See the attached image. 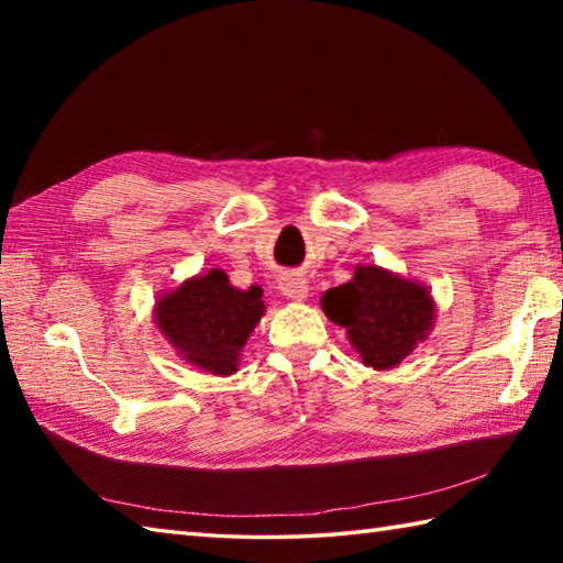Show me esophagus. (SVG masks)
I'll return each mask as SVG.
<instances>
[{
	"mask_svg": "<svg viewBox=\"0 0 563 563\" xmlns=\"http://www.w3.org/2000/svg\"><path fill=\"white\" fill-rule=\"evenodd\" d=\"M278 290H280L285 297H290V300H305L307 292H309L307 280L302 278V275H297V273H285V275H280Z\"/></svg>",
	"mask_w": 563,
	"mask_h": 563,
	"instance_id": "esophagus-1",
	"label": "esophagus"
}]
</instances>
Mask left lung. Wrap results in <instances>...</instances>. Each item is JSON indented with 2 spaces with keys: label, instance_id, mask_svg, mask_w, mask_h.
<instances>
[{
  "label": "left lung",
  "instance_id": "left-lung-1",
  "mask_svg": "<svg viewBox=\"0 0 563 563\" xmlns=\"http://www.w3.org/2000/svg\"><path fill=\"white\" fill-rule=\"evenodd\" d=\"M327 317L349 331L353 349L375 369L399 365L433 324V300L421 285L377 266H361L353 280L321 297Z\"/></svg>",
  "mask_w": 563,
  "mask_h": 563
}]
</instances>
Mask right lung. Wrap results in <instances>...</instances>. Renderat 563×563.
I'll return each mask as SVG.
<instances>
[{
    "label": "right lung",
    "instance_id": "1",
    "mask_svg": "<svg viewBox=\"0 0 563 563\" xmlns=\"http://www.w3.org/2000/svg\"><path fill=\"white\" fill-rule=\"evenodd\" d=\"M261 288L236 290L224 271L186 280L157 302V327L184 361L212 375H232L249 333L263 314Z\"/></svg>",
    "mask_w": 563,
    "mask_h": 563
}]
</instances>
